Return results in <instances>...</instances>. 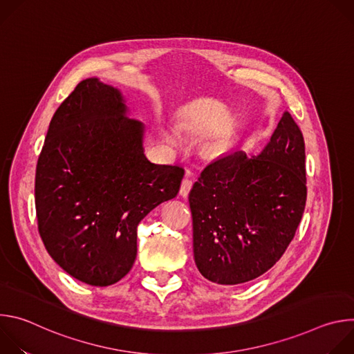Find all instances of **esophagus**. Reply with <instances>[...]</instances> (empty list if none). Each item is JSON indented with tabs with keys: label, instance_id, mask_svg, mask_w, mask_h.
Instances as JSON below:
<instances>
[{
	"label": "esophagus",
	"instance_id": "obj_1",
	"mask_svg": "<svg viewBox=\"0 0 354 354\" xmlns=\"http://www.w3.org/2000/svg\"><path fill=\"white\" fill-rule=\"evenodd\" d=\"M189 175H190V172H187V176L182 180V183H180V190H179V193H180V196H183V197H186L187 194H189V192H190V189H192V186H193V180L189 178Z\"/></svg>",
	"mask_w": 354,
	"mask_h": 354
}]
</instances>
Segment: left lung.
<instances>
[{
	"label": "left lung",
	"mask_w": 354,
	"mask_h": 354,
	"mask_svg": "<svg viewBox=\"0 0 354 354\" xmlns=\"http://www.w3.org/2000/svg\"><path fill=\"white\" fill-rule=\"evenodd\" d=\"M306 185L304 137L288 112L259 156L236 151L207 165L189 193L198 272L230 286L266 273L295 235Z\"/></svg>",
	"instance_id": "obj_1"
}]
</instances>
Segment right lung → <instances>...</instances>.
Instances as JSON below:
<instances>
[{
	"mask_svg": "<svg viewBox=\"0 0 354 354\" xmlns=\"http://www.w3.org/2000/svg\"><path fill=\"white\" fill-rule=\"evenodd\" d=\"M119 89L81 81L50 122L35 178L37 228L48 255L77 280L105 287L137 257V227L174 198L185 169L144 156V126Z\"/></svg>",
	"mask_w": 354,
	"mask_h": 354,
	"instance_id": "1",
	"label": "right lung"
}]
</instances>
